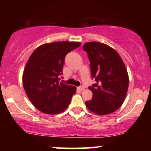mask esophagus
Instances as JSON below:
<instances>
[{"instance_id": "34e87169", "label": "esophagus", "mask_w": 151, "mask_h": 151, "mask_svg": "<svg viewBox=\"0 0 151 151\" xmlns=\"http://www.w3.org/2000/svg\"><path fill=\"white\" fill-rule=\"evenodd\" d=\"M77 89L79 90H80V91H83V90H84V89H85V87H84V86H79Z\"/></svg>"}]
</instances>
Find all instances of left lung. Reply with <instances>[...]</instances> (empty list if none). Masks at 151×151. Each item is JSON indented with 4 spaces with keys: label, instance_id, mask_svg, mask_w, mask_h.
<instances>
[{
    "label": "left lung",
    "instance_id": "8db88e82",
    "mask_svg": "<svg viewBox=\"0 0 151 151\" xmlns=\"http://www.w3.org/2000/svg\"><path fill=\"white\" fill-rule=\"evenodd\" d=\"M83 48L89 57L91 77L96 81L89 87L93 96L86 101V107L96 115L114 113L123 104L129 88L124 62L114 48L104 43L86 42Z\"/></svg>",
    "mask_w": 151,
    "mask_h": 151
}]
</instances>
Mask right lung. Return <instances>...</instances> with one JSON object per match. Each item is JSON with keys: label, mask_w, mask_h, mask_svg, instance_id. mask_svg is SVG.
<instances>
[{"label": "right lung", "mask_w": 151, "mask_h": 151, "mask_svg": "<svg viewBox=\"0 0 151 151\" xmlns=\"http://www.w3.org/2000/svg\"><path fill=\"white\" fill-rule=\"evenodd\" d=\"M80 42L60 41L39 46L27 60L22 74L26 94L36 109L47 114L66 110L76 86L59 81L67 53L81 45Z\"/></svg>", "instance_id": "obj_1"}]
</instances>
